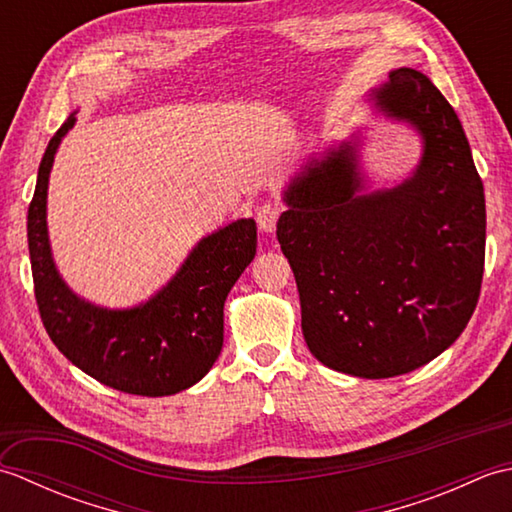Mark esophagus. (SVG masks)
Wrapping results in <instances>:
<instances>
[{
  "label": "esophagus",
  "instance_id": "obj_1",
  "mask_svg": "<svg viewBox=\"0 0 512 512\" xmlns=\"http://www.w3.org/2000/svg\"><path fill=\"white\" fill-rule=\"evenodd\" d=\"M279 215H281V206H277V204H264L262 209L257 211V224H259V228H262L264 233H273L275 228H277Z\"/></svg>",
  "mask_w": 512,
  "mask_h": 512
}]
</instances>
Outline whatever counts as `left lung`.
I'll list each match as a JSON object with an SVG mask.
<instances>
[{
    "instance_id": "8db88e82",
    "label": "left lung",
    "mask_w": 512,
    "mask_h": 512,
    "mask_svg": "<svg viewBox=\"0 0 512 512\" xmlns=\"http://www.w3.org/2000/svg\"><path fill=\"white\" fill-rule=\"evenodd\" d=\"M367 103L420 136L416 169L369 189L361 132L317 151L281 191L277 239L312 356L350 376L391 378L433 361L469 323L486 204L460 118L427 76L391 70Z\"/></svg>"
}]
</instances>
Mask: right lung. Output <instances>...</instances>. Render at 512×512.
<instances>
[{"label": "right lung", "instance_id": "right-lung-1", "mask_svg": "<svg viewBox=\"0 0 512 512\" xmlns=\"http://www.w3.org/2000/svg\"><path fill=\"white\" fill-rule=\"evenodd\" d=\"M76 123L68 116L41 158L28 206V250L41 321L52 343L99 383L136 396H171L198 383L222 352L224 301L253 262L257 226L242 217L202 237L156 295L132 308H103L65 284L48 237L54 156Z\"/></svg>", "mask_w": 512, "mask_h": 512}]
</instances>
